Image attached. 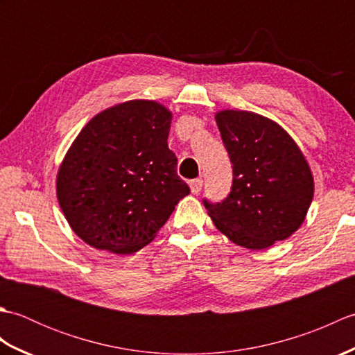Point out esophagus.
<instances>
[{
    "label": "esophagus",
    "instance_id": "esophagus-1",
    "mask_svg": "<svg viewBox=\"0 0 355 355\" xmlns=\"http://www.w3.org/2000/svg\"><path fill=\"white\" fill-rule=\"evenodd\" d=\"M189 187H191V192L193 195H198L202 189V180L201 178H197V180H192V182L189 183Z\"/></svg>",
    "mask_w": 355,
    "mask_h": 355
}]
</instances>
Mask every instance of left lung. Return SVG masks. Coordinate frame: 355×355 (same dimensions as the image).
Returning <instances> with one entry per match:
<instances>
[{"label":"left lung","instance_id":"obj_1","mask_svg":"<svg viewBox=\"0 0 355 355\" xmlns=\"http://www.w3.org/2000/svg\"><path fill=\"white\" fill-rule=\"evenodd\" d=\"M215 120L233 164L229 197L216 205L205 201L215 227L248 250L290 238L314 197L304 153L281 125L256 112L221 110Z\"/></svg>","mask_w":355,"mask_h":355}]
</instances>
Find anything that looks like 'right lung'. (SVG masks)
Returning <instances> with one entry per match:
<instances>
[{"instance_id": "add662e5", "label": "right lung", "mask_w": 355, "mask_h": 355, "mask_svg": "<svg viewBox=\"0 0 355 355\" xmlns=\"http://www.w3.org/2000/svg\"><path fill=\"white\" fill-rule=\"evenodd\" d=\"M171 120L163 103L134 99L97 112L82 128L59 164L56 195L84 243L135 253L189 195L168 146Z\"/></svg>"}]
</instances>
